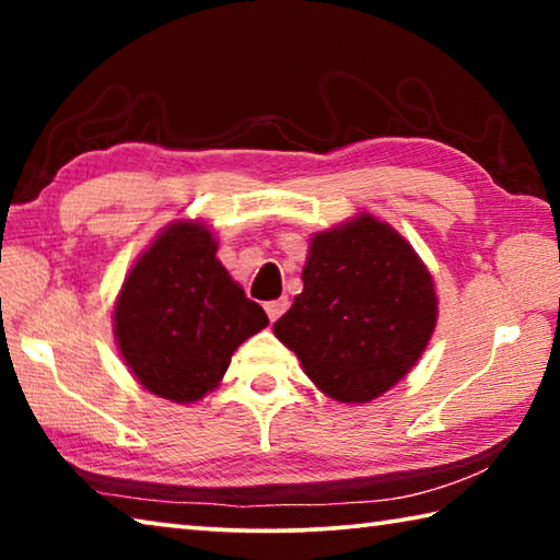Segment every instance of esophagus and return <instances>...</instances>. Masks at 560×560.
<instances>
[{"label": "esophagus", "instance_id": "esophagus-1", "mask_svg": "<svg viewBox=\"0 0 560 560\" xmlns=\"http://www.w3.org/2000/svg\"><path fill=\"white\" fill-rule=\"evenodd\" d=\"M287 308H289V301H287V299L269 301V303H267V316H269L271 324H273V320H279L283 314H287Z\"/></svg>", "mask_w": 560, "mask_h": 560}]
</instances>
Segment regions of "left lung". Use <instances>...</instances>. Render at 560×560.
Listing matches in <instances>:
<instances>
[{
  "instance_id": "left-lung-1",
  "label": "left lung",
  "mask_w": 560,
  "mask_h": 560,
  "mask_svg": "<svg viewBox=\"0 0 560 560\" xmlns=\"http://www.w3.org/2000/svg\"><path fill=\"white\" fill-rule=\"evenodd\" d=\"M303 291L273 324L303 373L338 402L360 405L412 371L438 326L430 269L373 214L311 236Z\"/></svg>"
}]
</instances>
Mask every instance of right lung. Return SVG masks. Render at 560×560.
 I'll use <instances>...</instances> for the list:
<instances>
[{
    "label": "right lung",
    "instance_id": "right-lung-1",
    "mask_svg": "<svg viewBox=\"0 0 560 560\" xmlns=\"http://www.w3.org/2000/svg\"><path fill=\"white\" fill-rule=\"evenodd\" d=\"M269 326L259 303L217 259L202 220H175L126 273L113 336L132 377L163 400L189 405L222 383L234 350Z\"/></svg>",
    "mask_w": 560,
    "mask_h": 560
}]
</instances>
